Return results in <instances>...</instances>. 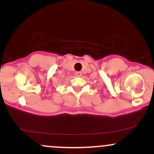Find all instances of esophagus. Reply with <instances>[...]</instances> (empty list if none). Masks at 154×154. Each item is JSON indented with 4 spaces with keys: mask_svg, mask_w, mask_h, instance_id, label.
Instances as JSON below:
<instances>
[{
    "mask_svg": "<svg viewBox=\"0 0 154 154\" xmlns=\"http://www.w3.org/2000/svg\"><path fill=\"white\" fill-rule=\"evenodd\" d=\"M76 77H81L82 76V72H76L75 73Z\"/></svg>",
    "mask_w": 154,
    "mask_h": 154,
    "instance_id": "obj_1",
    "label": "esophagus"
}]
</instances>
